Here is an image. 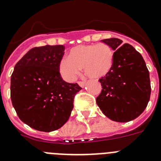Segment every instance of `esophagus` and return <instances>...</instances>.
<instances>
[{
    "mask_svg": "<svg viewBox=\"0 0 161 161\" xmlns=\"http://www.w3.org/2000/svg\"><path fill=\"white\" fill-rule=\"evenodd\" d=\"M85 82H78V85H79V86H80V87H84V86H85Z\"/></svg>",
    "mask_w": 161,
    "mask_h": 161,
    "instance_id": "obj_1",
    "label": "esophagus"
}]
</instances>
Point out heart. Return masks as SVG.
I'll use <instances>...</instances> for the list:
<instances>
[{"label":"heart","mask_w":161,"mask_h":161,"mask_svg":"<svg viewBox=\"0 0 161 161\" xmlns=\"http://www.w3.org/2000/svg\"><path fill=\"white\" fill-rule=\"evenodd\" d=\"M114 63V52L107 44H89L73 47L69 57L62 58L59 70L64 80L73 82L83 68L92 79H99L110 74Z\"/></svg>","instance_id":"1"}]
</instances>
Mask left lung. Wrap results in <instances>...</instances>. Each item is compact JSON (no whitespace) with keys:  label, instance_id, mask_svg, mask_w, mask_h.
<instances>
[{"label":"left lung","instance_id":"left-lung-1","mask_svg":"<svg viewBox=\"0 0 161 161\" xmlns=\"http://www.w3.org/2000/svg\"><path fill=\"white\" fill-rule=\"evenodd\" d=\"M114 51L110 74L100 78L101 92L97 104L106 117L116 122H129L144 111L151 96L149 71L142 56L133 46L122 45L119 38L102 40Z\"/></svg>","mask_w":161,"mask_h":161}]
</instances>
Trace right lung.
Returning a JSON list of instances; mask_svg holds the SVG:
<instances>
[{
	"mask_svg": "<svg viewBox=\"0 0 161 161\" xmlns=\"http://www.w3.org/2000/svg\"><path fill=\"white\" fill-rule=\"evenodd\" d=\"M63 45L32 48L15 64L10 98L19 118L42 132L61 128L69 118L74 99L82 87L63 80L59 70Z\"/></svg>",
	"mask_w": 161,
	"mask_h": 161,
	"instance_id": "right-lung-1",
	"label": "right lung"
}]
</instances>
